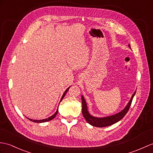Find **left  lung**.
Returning a JSON list of instances; mask_svg holds the SVG:
<instances>
[{
  "instance_id": "1",
  "label": "left lung",
  "mask_w": 153,
  "mask_h": 153,
  "mask_svg": "<svg viewBox=\"0 0 153 153\" xmlns=\"http://www.w3.org/2000/svg\"><path fill=\"white\" fill-rule=\"evenodd\" d=\"M129 47H130V45ZM136 91H135V93L132 94V98H131L130 100L128 103V104L126 105L125 109H123L121 111L117 113L115 115L106 117H95L92 116L88 111L87 105L86 104V102L85 100L84 97L83 96H81V101H82V113L85 119L86 120L88 124H90L91 125L97 127H105L113 125V124H115L121 120L123 117L125 116L127 112L128 111L131 104H132L133 98L135 94H136Z\"/></svg>"
}]
</instances>
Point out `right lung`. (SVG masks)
I'll return each mask as SVG.
<instances>
[{
    "mask_svg": "<svg viewBox=\"0 0 153 153\" xmlns=\"http://www.w3.org/2000/svg\"><path fill=\"white\" fill-rule=\"evenodd\" d=\"M70 87H69L68 88H67V89L65 91V93H64L63 95L62 96V98H61V99H60V102L62 100L63 98L65 97V95H66V94L67 92H68V89H69V88H70ZM58 111H58V109H56V112L54 113V114H53L52 116L49 117V118H47V119H42V120H33V119H29V118H27V119H28V120H31V121L34 122V123H45V122H48V121H49V120H52L53 119H54L55 117V116H56V115H57Z\"/></svg>",
    "mask_w": 153,
    "mask_h": 153,
    "instance_id": "obj_1",
    "label": "right lung"
}]
</instances>
